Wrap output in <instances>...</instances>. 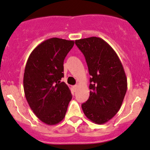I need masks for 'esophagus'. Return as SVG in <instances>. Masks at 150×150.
Wrapping results in <instances>:
<instances>
[{"mask_svg":"<svg viewBox=\"0 0 150 150\" xmlns=\"http://www.w3.org/2000/svg\"><path fill=\"white\" fill-rule=\"evenodd\" d=\"M77 86H78V85H77V84H75V85L73 86V87H74V89H76L77 88Z\"/></svg>","mask_w":150,"mask_h":150,"instance_id":"1","label":"esophagus"}]
</instances>
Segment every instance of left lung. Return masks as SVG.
Masks as SVG:
<instances>
[{
  "instance_id": "8db88e82",
  "label": "left lung",
  "mask_w": 150,
  "mask_h": 150,
  "mask_svg": "<svg viewBox=\"0 0 150 150\" xmlns=\"http://www.w3.org/2000/svg\"><path fill=\"white\" fill-rule=\"evenodd\" d=\"M75 44L85 57L90 77L89 98L82 110L93 123L103 124L120 110L127 90L123 66L115 50L97 37L77 40Z\"/></svg>"
}]
</instances>
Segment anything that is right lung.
I'll use <instances>...</instances> for the list:
<instances>
[{
    "label": "right lung",
    "mask_w": 150,
    "mask_h": 150,
    "mask_svg": "<svg viewBox=\"0 0 150 150\" xmlns=\"http://www.w3.org/2000/svg\"><path fill=\"white\" fill-rule=\"evenodd\" d=\"M74 43L58 38L46 40L34 49L26 62L25 96L34 114L48 125L64 120L72 99L68 85L61 80L64 76V59Z\"/></svg>",
    "instance_id": "right-lung-1"
}]
</instances>
